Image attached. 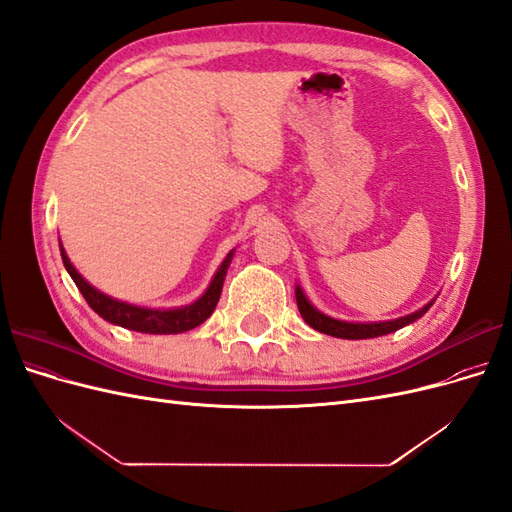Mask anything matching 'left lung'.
<instances>
[{"label":"left lung","instance_id":"1","mask_svg":"<svg viewBox=\"0 0 512 512\" xmlns=\"http://www.w3.org/2000/svg\"><path fill=\"white\" fill-rule=\"evenodd\" d=\"M294 297H297V305H299V312L303 316V320L309 324V327L324 333V335H331V337H342V339H369V337H380V335H389L393 331L404 329L406 324L414 322L421 318L427 309L433 305L438 297H433L427 305H423L421 309H416V312L408 314V316H401L395 320H380V322H348V320H337L331 318L327 314H322L320 309H316L309 299L305 297V292L301 286L294 288Z\"/></svg>","mask_w":512,"mask_h":512}]
</instances>
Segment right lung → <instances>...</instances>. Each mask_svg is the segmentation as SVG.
I'll list each match as a JSON object with an SVG mask.
<instances>
[{
  "mask_svg": "<svg viewBox=\"0 0 512 512\" xmlns=\"http://www.w3.org/2000/svg\"><path fill=\"white\" fill-rule=\"evenodd\" d=\"M59 252H61V260H64V267L70 273L76 288L81 290L85 301L89 303V307L94 309L98 316H102L106 322L117 324V327L138 331V333H151V335L183 333V331L196 329L198 324H203L213 314L215 305H218V301H220L224 277L228 273L232 256H235V250H230L226 254L220 269L215 271L209 288L203 294H200V297L194 303L181 305V307L160 309V307L132 305V303L108 297V294L100 292L96 286H91L85 280V277L74 269V265L70 262V258H68L66 250H64V245H61V241H59Z\"/></svg>",
  "mask_w": 512,
  "mask_h": 512,
  "instance_id": "1",
  "label": "right lung"
}]
</instances>
